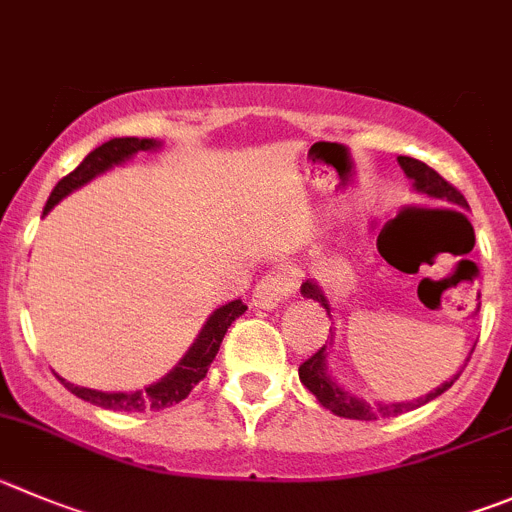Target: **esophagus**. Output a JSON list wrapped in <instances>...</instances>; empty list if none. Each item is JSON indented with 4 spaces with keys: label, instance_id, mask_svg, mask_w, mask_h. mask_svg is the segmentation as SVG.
Listing matches in <instances>:
<instances>
[{
    "label": "esophagus",
    "instance_id": "obj_1",
    "mask_svg": "<svg viewBox=\"0 0 512 512\" xmlns=\"http://www.w3.org/2000/svg\"><path fill=\"white\" fill-rule=\"evenodd\" d=\"M293 285V278L285 275V272H270V275H265V278L255 285V290H252V305L262 310L278 308V305L288 298Z\"/></svg>",
    "mask_w": 512,
    "mask_h": 512
}]
</instances>
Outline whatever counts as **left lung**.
Listing matches in <instances>:
<instances>
[{
  "label": "left lung",
  "mask_w": 512,
  "mask_h": 512,
  "mask_svg": "<svg viewBox=\"0 0 512 512\" xmlns=\"http://www.w3.org/2000/svg\"><path fill=\"white\" fill-rule=\"evenodd\" d=\"M396 161H399V166L404 169V174L412 179V186L419 191V194H427V197L439 199V202L455 204V207L470 209L467 207V199L462 197L460 191H457L450 181H444L442 176L432 169V166H427L424 161H419V159H412V156H399ZM300 293H303V298H310V300H315V303H321L323 308L328 310V318H331V303H328L326 293H323L321 285L315 283V280H305V283L300 285ZM467 361H470V356H467ZM462 369H465V366H462ZM462 369L457 371L450 381H444L442 386H437L434 391H429L427 396H419V399H414V401H396V404H369V401L358 399V396L348 394L346 389H341V386H338L336 381L328 376L326 346H323L321 351H315L308 361H303L298 369V374H300V381H303L305 389L313 391L315 399L321 401L326 409H331L333 414H338V417H346V419H361V422H371V419H381V417H399V414L409 412V409H417V407H422V404H427V401L437 399L439 394H444V391L450 389V386L460 379Z\"/></svg>",
  "instance_id": "1"
}]
</instances>
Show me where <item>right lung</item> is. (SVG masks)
I'll list each match as a JSON object with an SVG mask.
<instances>
[{
    "instance_id": "add662e5",
    "label": "right lung",
    "mask_w": 512,
    "mask_h": 512,
    "mask_svg": "<svg viewBox=\"0 0 512 512\" xmlns=\"http://www.w3.org/2000/svg\"><path fill=\"white\" fill-rule=\"evenodd\" d=\"M161 143L154 141V138H111V141H105L103 146H98L95 151H90L88 156L83 159V164L78 166L75 171H70L68 176H62L57 181V186L52 189L50 199L45 204V214L55 207L60 199H65L68 194H73L75 189L85 186L88 181H93L95 176L105 174L108 169L118 164H126L128 159H133L141 151H156ZM247 310V305L242 300H232V303L222 305V308L214 310L212 315L204 323L202 333L197 336V341L191 343L189 351L184 353L179 364L159 379L156 384L146 386L141 391H95V389H85V386H75L70 381L60 379L65 384V389L70 394H75L78 399L90 401L95 407L111 409V412H146V409H159L174 407L179 404L181 399L189 396V391L199 384V381L207 376L209 364L217 356L219 346H222V338L227 333V328L232 326V321H237L242 313Z\"/></svg>"
}]
</instances>
